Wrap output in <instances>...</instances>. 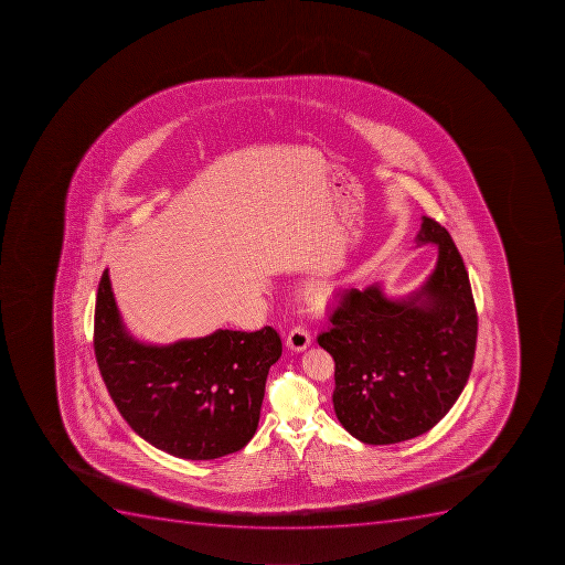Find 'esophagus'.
<instances>
[{"label":"esophagus","instance_id":"obj_1","mask_svg":"<svg viewBox=\"0 0 565 565\" xmlns=\"http://www.w3.org/2000/svg\"><path fill=\"white\" fill-rule=\"evenodd\" d=\"M309 345H311V334H309L308 329L297 326V328L289 331L288 338H286V347H288L289 351L302 352Z\"/></svg>","mask_w":565,"mask_h":565}]
</instances>
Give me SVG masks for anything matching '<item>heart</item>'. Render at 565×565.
Returning a JSON list of instances; mask_svg holds the SVG:
<instances>
[{
    "label": "heart",
    "instance_id": "obj_1",
    "mask_svg": "<svg viewBox=\"0 0 565 565\" xmlns=\"http://www.w3.org/2000/svg\"><path fill=\"white\" fill-rule=\"evenodd\" d=\"M329 297H331V286L326 285V282L311 288V300H313V302L326 303Z\"/></svg>",
    "mask_w": 565,
    "mask_h": 565
}]
</instances>
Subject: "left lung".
Wrapping results in <instances>:
<instances>
[{
	"mask_svg": "<svg viewBox=\"0 0 565 565\" xmlns=\"http://www.w3.org/2000/svg\"><path fill=\"white\" fill-rule=\"evenodd\" d=\"M418 245L438 247L431 276L404 299L381 285L345 289L318 345L334 358L332 404L352 437L388 446L437 426L475 363L478 313L446 228L423 216Z\"/></svg>",
	"mask_w": 565,
	"mask_h": 565,
	"instance_id": "1",
	"label": "left lung"
}]
</instances>
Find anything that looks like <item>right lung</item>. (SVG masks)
I'll return each mask as SVG.
<instances>
[{
  "instance_id": "obj_1",
  "label": "right lung",
  "mask_w": 565,
  "mask_h": 565,
  "mask_svg": "<svg viewBox=\"0 0 565 565\" xmlns=\"http://www.w3.org/2000/svg\"><path fill=\"white\" fill-rule=\"evenodd\" d=\"M95 354L110 398L142 440L184 460H214L254 437L266 375L282 343L266 326L147 345L125 329L105 270L96 295Z\"/></svg>"
}]
</instances>
